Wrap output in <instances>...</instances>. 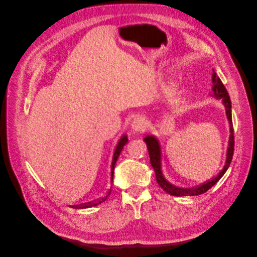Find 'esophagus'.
I'll return each instance as SVG.
<instances>
[{"label":"esophagus","instance_id":"obj_1","mask_svg":"<svg viewBox=\"0 0 257 257\" xmlns=\"http://www.w3.org/2000/svg\"><path fill=\"white\" fill-rule=\"evenodd\" d=\"M132 128H133L134 132H144L146 128V120L141 116V118H137L133 121V124H132Z\"/></svg>","mask_w":257,"mask_h":257}]
</instances>
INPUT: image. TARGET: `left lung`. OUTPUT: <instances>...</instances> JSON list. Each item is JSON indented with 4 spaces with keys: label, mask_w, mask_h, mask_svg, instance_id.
<instances>
[{
    "label": "left lung",
    "mask_w": 257,
    "mask_h": 257,
    "mask_svg": "<svg viewBox=\"0 0 257 257\" xmlns=\"http://www.w3.org/2000/svg\"><path fill=\"white\" fill-rule=\"evenodd\" d=\"M212 92L213 95L216 98H221L222 102L226 108V115L227 119L229 121V125H230V137H229V143H228V150H227V158H226V163L223 167V169L219 173V175H216L214 178H212L211 180H209L201 185L195 186V188H190V189H182V188H178V186H175L173 184H170L165 180V178L163 177L162 170H161V149H160V145L159 142L157 141V138H154L153 136H147L144 141L147 144L148 148V152H149V157H150V163L155 172V177H157V182L161 186V188L164 190L166 193L170 194L173 196H196L200 195V194L206 193L210 188L220 180V179L223 177V175L226 173L227 168L230 165V162L232 159V154H234V149H235V137H234V128H232V121H231V102L229 99V95L227 90L225 89L223 82L219 78V76L216 75V73L213 71L212 73Z\"/></svg>",
    "instance_id": "left-lung-1"
}]
</instances>
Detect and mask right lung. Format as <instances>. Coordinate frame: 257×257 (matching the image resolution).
<instances>
[{
  "mask_svg": "<svg viewBox=\"0 0 257 257\" xmlns=\"http://www.w3.org/2000/svg\"><path fill=\"white\" fill-rule=\"evenodd\" d=\"M127 141H128V139H127L126 136L121 137V139H120L119 143H118V146H116V148H115V151H114V154H113V159H112V164H111V182H112V179H113V170H114L116 160H118L119 155H120V153H121V151L123 149V147H124V145L127 143ZM110 193H111V189L108 191L106 195L103 196L102 198H99V199L94 200V201H90V203H85V204H81V205H76V206H72V207H74L76 209H83V208H91V207L97 206L99 204L104 203V201L107 199V197L110 195Z\"/></svg>",
  "mask_w": 257,
  "mask_h": 257,
  "instance_id": "1",
  "label": "right lung"
}]
</instances>
